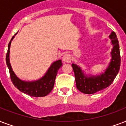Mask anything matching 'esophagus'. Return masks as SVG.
I'll return each mask as SVG.
<instances>
[{
  "label": "esophagus",
  "mask_w": 126,
  "mask_h": 126,
  "mask_svg": "<svg viewBox=\"0 0 126 126\" xmlns=\"http://www.w3.org/2000/svg\"><path fill=\"white\" fill-rule=\"evenodd\" d=\"M63 61L66 63H70L71 61V56L69 54H65L63 57Z\"/></svg>",
  "instance_id": "obj_1"
}]
</instances>
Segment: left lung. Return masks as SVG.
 <instances>
[{"label":"left lung","mask_w":126,"mask_h":126,"mask_svg":"<svg viewBox=\"0 0 126 126\" xmlns=\"http://www.w3.org/2000/svg\"><path fill=\"white\" fill-rule=\"evenodd\" d=\"M109 37L113 45L111 51L112 59L108 68L104 73L100 75H89L88 77L84 75L80 67L75 64H72L77 88L81 93L91 94L103 90L112 84L118 75L120 68L121 62L119 42L114 32H111Z\"/></svg>","instance_id":"8db88e82"}]
</instances>
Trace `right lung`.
Segmentation results:
<instances>
[{"mask_svg": "<svg viewBox=\"0 0 126 126\" xmlns=\"http://www.w3.org/2000/svg\"><path fill=\"white\" fill-rule=\"evenodd\" d=\"M14 37V36L12 37L10 42L8 44L7 53L6 56V63L9 69L10 77L12 83L19 91L25 94H27L29 96H34V97H43L47 95L52 91L54 86L57 73L59 68L62 66L61 60H58L53 63L50 67L49 68V69L47 70V71L46 72L45 75L39 80L35 81H24L21 80L15 75L10 63V48L11 42Z\"/></svg>", "mask_w": 126, "mask_h": 126, "instance_id": "right-lung-1", "label": "right lung"}]
</instances>
